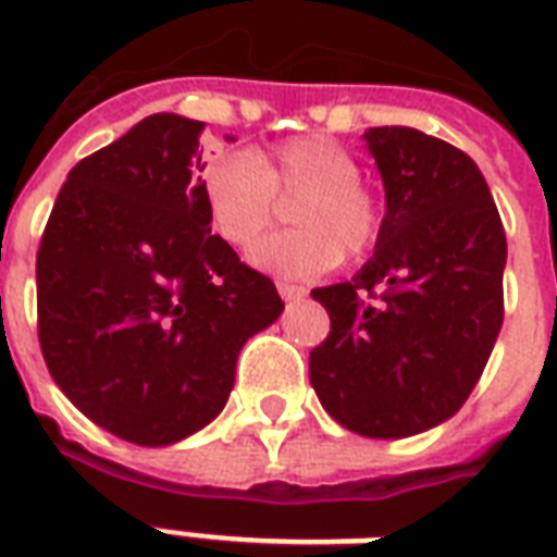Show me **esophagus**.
Returning a JSON list of instances; mask_svg holds the SVG:
<instances>
[{
    "label": "esophagus",
    "instance_id": "obj_1",
    "mask_svg": "<svg viewBox=\"0 0 557 557\" xmlns=\"http://www.w3.org/2000/svg\"><path fill=\"white\" fill-rule=\"evenodd\" d=\"M277 292H280V297H283V300H295V297H304L306 295V288L295 286V283H286V280H280Z\"/></svg>",
    "mask_w": 557,
    "mask_h": 557
}]
</instances>
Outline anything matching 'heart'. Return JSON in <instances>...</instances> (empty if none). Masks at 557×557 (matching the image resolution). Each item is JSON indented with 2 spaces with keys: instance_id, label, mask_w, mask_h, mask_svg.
I'll use <instances>...</instances> for the list:
<instances>
[{
  "instance_id": "heart-1",
  "label": "heart",
  "mask_w": 557,
  "mask_h": 557,
  "mask_svg": "<svg viewBox=\"0 0 557 557\" xmlns=\"http://www.w3.org/2000/svg\"><path fill=\"white\" fill-rule=\"evenodd\" d=\"M288 231L262 243L251 260L280 277L309 280L335 262H358L379 245L384 210L361 182V164L347 147L323 135H300L257 152H225L201 170V199L213 231L231 248H251L277 222Z\"/></svg>"
}]
</instances>
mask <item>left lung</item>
Returning a JSON list of instances; mask_svg holds the SVG:
<instances>
[{
	"label": "left lung",
	"instance_id": "obj_1",
	"mask_svg": "<svg viewBox=\"0 0 557 557\" xmlns=\"http://www.w3.org/2000/svg\"><path fill=\"white\" fill-rule=\"evenodd\" d=\"M387 213L372 260L314 288L330 335L309 352L326 413L372 440H401L466 405L503 326L506 231L476 164L413 126L364 135Z\"/></svg>",
	"mask_w": 557,
	"mask_h": 557
}]
</instances>
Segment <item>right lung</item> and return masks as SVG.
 Masks as SVG:
<instances>
[{
  "instance_id": "add662e5",
  "label": "right lung",
  "mask_w": 557,
  "mask_h": 557,
  "mask_svg": "<svg viewBox=\"0 0 557 557\" xmlns=\"http://www.w3.org/2000/svg\"><path fill=\"white\" fill-rule=\"evenodd\" d=\"M201 121L144 117L77 161L37 251V335L72 405L135 445H170L225 407L236 356L283 312L201 199Z\"/></svg>"
}]
</instances>
